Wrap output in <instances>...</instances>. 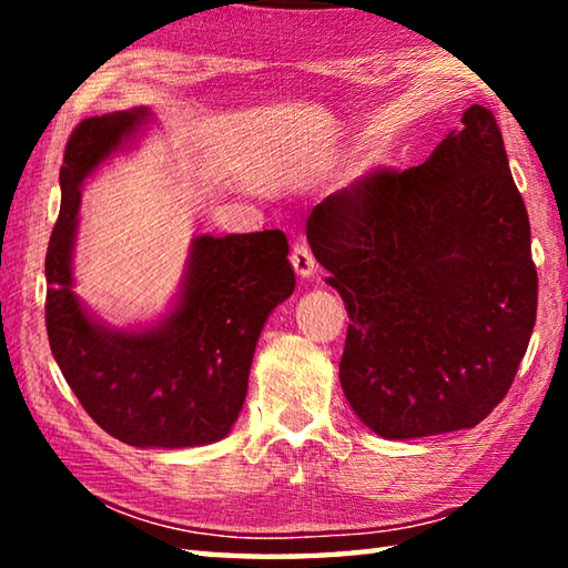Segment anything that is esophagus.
I'll return each mask as SVG.
<instances>
[{"label": "esophagus", "instance_id": "obj_1", "mask_svg": "<svg viewBox=\"0 0 568 568\" xmlns=\"http://www.w3.org/2000/svg\"><path fill=\"white\" fill-rule=\"evenodd\" d=\"M291 263L295 267L297 277H311L315 273V257L311 253V247H307L305 243H295L293 245V253H291Z\"/></svg>", "mask_w": 568, "mask_h": 568}]
</instances>
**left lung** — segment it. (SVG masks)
Segmentation results:
<instances>
[{"label":"left lung","mask_w":568,"mask_h":568,"mask_svg":"<svg viewBox=\"0 0 568 568\" xmlns=\"http://www.w3.org/2000/svg\"><path fill=\"white\" fill-rule=\"evenodd\" d=\"M420 168L376 170L307 217L341 293V386L390 440L474 428L511 388L536 323L531 227L480 104Z\"/></svg>","instance_id":"left-lung-1"}]
</instances>
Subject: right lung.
I'll list each match as a JSON object with an SVG mask.
<instances>
[{
    "instance_id": "obj_1",
    "label": "right lung",
    "mask_w": 568,
    "mask_h": 568,
    "mask_svg": "<svg viewBox=\"0 0 568 568\" xmlns=\"http://www.w3.org/2000/svg\"><path fill=\"white\" fill-rule=\"evenodd\" d=\"M150 122V108H132L82 120L70 134L44 261L47 335L64 381L110 436L138 448L207 446L233 430L257 338L293 295L295 273L281 230L197 235L160 321L118 328L82 303L72 273L82 187Z\"/></svg>"
}]
</instances>
